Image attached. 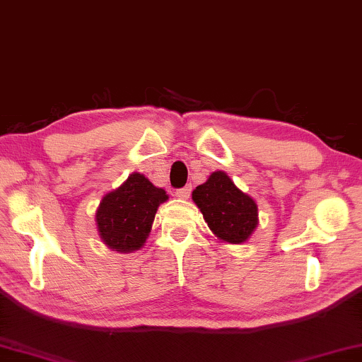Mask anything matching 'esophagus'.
I'll return each mask as SVG.
<instances>
[{
    "label": "esophagus",
    "instance_id": "esophagus-1",
    "mask_svg": "<svg viewBox=\"0 0 362 362\" xmlns=\"http://www.w3.org/2000/svg\"><path fill=\"white\" fill-rule=\"evenodd\" d=\"M189 194H191V186H186V187H181V189H176L175 196L177 199H187L189 197Z\"/></svg>",
    "mask_w": 362,
    "mask_h": 362
}]
</instances>
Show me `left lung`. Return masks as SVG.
<instances>
[{
    "label": "left lung",
    "mask_w": 362,
    "mask_h": 362,
    "mask_svg": "<svg viewBox=\"0 0 362 362\" xmlns=\"http://www.w3.org/2000/svg\"><path fill=\"white\" fill-rule=\"evenodd\" d=\"M192 201L220 242L245 243L258 227V204L225 171H214L192 191Z\"/></svg>",
    "instance_id": "8db88e82"
}]
</instances>
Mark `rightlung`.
Here are the masks:
<instances>
[{"label":"right lung","mask_w":362,"mask_h":362,"mask_svg":"<svg viewBox=\"0 0 362 362\" xmlns=\"http://www.w3.org/2000/svg\"><path fill=\"white\" fill-rule=\"evenodd\" d=\"M168 194L142 173H132L117 189L107 192L96 211L101 242L117 253H134L148 238L160 204Z\"/></svg>","instance_id":"obj_1"}]
</instances>
